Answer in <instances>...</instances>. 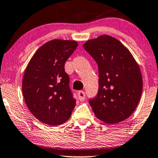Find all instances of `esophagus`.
<instances>
[{"instance_id":"obj_1","label":"esophagus","mask_w":158,"mask_h":158,"mask_svg":"<svg viewBox=\"0 0 158 158\" xmlns=\"http://www.w3.org/2000/svg\"><path fill=\"white\" fill-rule=\"evenodd\" d=\"M77 96H78V98L81 101H83L85 99V93L83 91V90H80L77 93Z\"/></svg>"}]
</instances>
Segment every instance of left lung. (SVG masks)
<instances>
[{"label": "left lung", "instance_id": "obj_1", "mask_svg": "<svg viewBox=\"0 0 158 158\" xmlns=\"http://www.w3.org/2000/svg\"><path fill=\"white\" fill-rule=\"evenodd\" d=\"M83 48L97 62L98 91L89 103L98 119L115 124L130 116L142 92L139 67L126 47L109 35L88 40Z\"/></svg>", "mask_w": 158, "mask_h": 158}]
</instances>
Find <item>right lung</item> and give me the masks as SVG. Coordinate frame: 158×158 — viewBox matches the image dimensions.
Instances as JSON below:
<instances>
[{
	"instance_id": "add662e5",
	"label": "right lung",
	"mask_w": 158,
	"mask_h": 158,
	"mask_svg": "<svg viewBox=\"0 0 158 158\" xmlns=\"http://www.w3.org/2000/svg\"><path fill=\"white\" fill-rule=\"evenodd\" d=\"M77 47L75 41H49L37 49L26 68L23 98L31 114L44 124H63L75 108L76 100L69 86L64 64Z\"/></svg>"
}]
</instances>
